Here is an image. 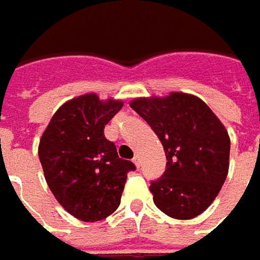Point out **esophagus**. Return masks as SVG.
<instances>
[{
    "label": "esophagus",
    "mask_w": 260,
    "mask_h": 260,
    "mask_svg": "<svg viewBox=\"0 0 260 260\" xmlns=\"http://www.w3.org/2000/svg\"><path fill=\"white\" fill-rule=\"evenodd\" d=\"M134 164L137 166V168H139V167H141V157L135 155V157H134Z\"/></svg>",
    "instance_id": "obj_1"
}]
</instances>
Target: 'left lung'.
I'll list each match as a JSON object with an SVG mask.
<instances>
[{"instance_id": "obj_1", "label": "left lung", "mask_w": 260, "mask_h": 260, "mask_svg": "<svg viewBox=\"0 0 260 260\" xmlns=\"http://www.w3.org/2000/svg\"><path fill=\"white\" fill-rule=\"evenodd\" d=\"M129 106L161 141L167 170L149 190L167 216L188 220L217 197L229 173L230 138L210 108L194 94L138 98Z\"/></svg>"}]
</instances>
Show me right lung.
Here are the masks:
<instances>
[{
    "instance_id": "1",
    "label": "right lung",
    "mask_w": 260,
    "mask_h": 260,
    "mask_svg": "<svg viewBox=\"0 0 260 260\" xmlns=\"http://www.w3.org/2000/svg\"><path fill=\"white\" fill-rule=\"evenodd\" d=\"M122 101L94 93L61 105L43 132L39 158L50 190L61 207L82 221H99L119 207L126 175L135 166L118 157L105 125Z\"/></svg>"
}]
</instances>
